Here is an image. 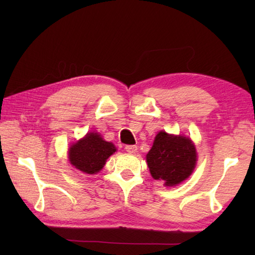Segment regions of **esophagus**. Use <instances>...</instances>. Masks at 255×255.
I'll return each mask as SVG.
<instances>
[{
	"label": "esophagus",
	"mask_w": 255,
	"mask_h": 255,
	"mask_svg": "<svg viewBox=\"0 0 255 255\" xmlns=\"http://www.w3.org/2000/svg\"><path fill=\"white\" fill-rule=\"evenodd\" d=\"M126 150L127 152L130 154H135L137 152V146L136 145H126Z\"/></svg>",
	"instance_id": "34e87169"
}]
</instances>
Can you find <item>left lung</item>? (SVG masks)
<instances>
[{
    "label": "left lung",
    "mask_w": 255,
    "mask_h": 255,
    "mask_svg": "<svg viewBox=\"0 0 255 255\" xmlns=\"http://www.w3.org/2000/svg\"><path fill=\"white\" fill-rule=\"evenodd\" d=\"M145 157L153 179L165 182V186H175L188 179L197 164L196 146L190 138L165 130L155 136Z\"/></svg>",
    "instance_id": "1"
}]
</instances>
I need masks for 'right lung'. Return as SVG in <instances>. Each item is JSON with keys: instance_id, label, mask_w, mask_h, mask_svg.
I'll use <instances>...</instances> for the list:
<instances>
[{"instance_id": "add662e5", "label": "right lung", "mask_w": 255, "mask_h": 255, "mask_svg": "<svg viewBox=\"0 0 255 255\" xmlns=\"http://www.w3.org/2000/svg\"><path fill=\"white\" fill-rule=\"evenodd\" d=\"M116 151L114 143L104 140L99 133L91 132L69 148L68 157L70 164L80 171L96 174Z\"/></svg>"}]
</instances>
